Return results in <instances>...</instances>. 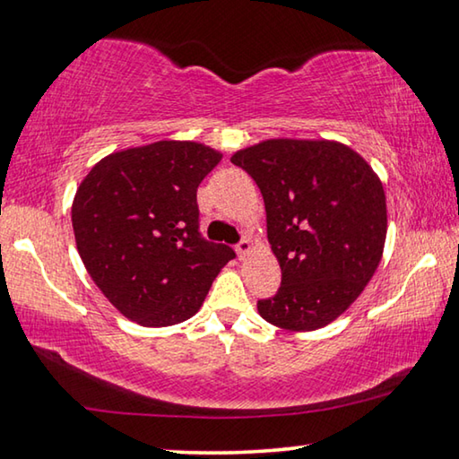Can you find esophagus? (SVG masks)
I'll list each match as a JSON object with an SVG mask.
<instances>
[{"instance_id":"obj_1","label":"esophagus","mask_w":459,"mask_h":459,"mask_svg":"<svg viewBox=\"0 0 459 459\" xmlns=\"http://www.w3.org/2000/svg\"><path fill=\"white\" fill-rule=\"evenodd\" d=\"M250 252H252V244H250V239H242V242H239V244L236 246V254H238V258H239V260L248 258V256H250Z\"/></svg>"}]
</instances>
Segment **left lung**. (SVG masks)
Masks as SVG:
<instances>
[{"label": "left lung", "mask_w": 459, "mask_h": 459, "mask_svg": "<svg viewBox=\"0 0 459 459\" xmlns=\"http://www.w3.org/2000/svg\"><path fill=\"white\" fill-rule=\"evenodd\" d=\"M264 199L281 266L274 298L258 301L273 326L309 333L347 312L384 254L385 193L355 150L330 139H266L231 156Z\"/></svg>", "instance_id": "8db88e82"}]
</instances>
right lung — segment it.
I'll return each instance as SVG.
<instances>
[{
	"mask_svg": "<svg viewBox=\"0 0 459 459\" xmlns=\"http://www.w3.org/2000/svg\"><path fill=\"white\" fill-rule=\"evenodd\" d=\"M221 158L196 141L164 139L108 153L77 186V252L125 318L141 326L188 320L236 256L199 234L196 188Z\"/></svg>",
	"mask_w": 459,
	"mask_h": 459,
	"instance_id": "add662e5",
	"label": "right lung"
}]
</instances>
